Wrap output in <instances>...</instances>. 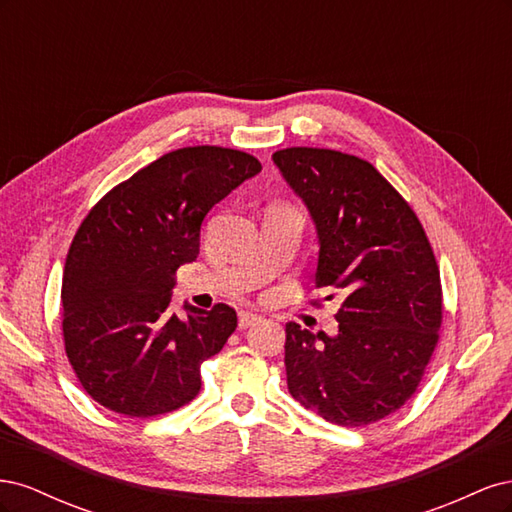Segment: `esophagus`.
<instances>
[{"mask_svg": "<svg viewBox=\"0 0 512 512\" xmlns=\"http://www.w3.org/2000/svg\"><path fill=\"white\" fill-rule=\"evenodd\" d=\"M260 320H262V316H258V314L243 312V314L239 316V329H250V327H254L256 322H260Z\"/></svg>", "mask_w": 512, "mask_h": 512, "instance_id": "1", "label": "esophagus"}]
</instances>
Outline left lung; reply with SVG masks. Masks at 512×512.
<instances>
[{
	"label": "left lung",
	"mask_w": 512,
	"mask_h": 512,
	"mask_svg": "<svg viewBox=\"0 0 512 512\" xmlns=\"http://www.w3.org/2000/svg\"><path fill=\"white\" fill-rule=\"evenodd\" d=\"M273 162L314 218L316 288L342 299L335 337L286 324L288 391L329 423H378L416 393L438 346L436 254L408 200L367 160L288 147Z\"/></svg>",
	"instance_id": "left-lung-1"
}]
</instances>
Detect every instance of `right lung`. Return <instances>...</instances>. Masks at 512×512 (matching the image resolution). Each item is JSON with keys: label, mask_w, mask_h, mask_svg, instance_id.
Returning a JSON list of instances; mask_svg holds the SVG:
<instances>
[{"label": "right lung", "mask_w": 512, "mask_h": 512, "mask_svg": "<svg viewBox=\"0 0 512 512\" xmlns=\"http://www.w3.org/2000/svg\"><path fill=\"white\" fill-rule=\"evenodd\" d=\"M239 149L183 147L121 181L89 209L61 280L68 361L87 395L130 418L179 410L200 391V365L237 329L226 303L168 309L177 269L198 256L209 209L260 173Z\"/></svg>", "instance_id": "obj_1"}]
</instances>
